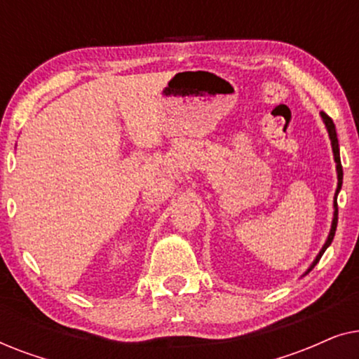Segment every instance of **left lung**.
Returning a JSON list of instances; mask_svg holds the SVG:
<instances>
[{"mask_svg":"<svg viewBox=\"0 0 359 359\" xmlns=\"http://www.w3.org/2000/svg\"><path fill=\"white\" fill-rule=\"evenodd\" d=\"M322 114V119L323 122H325L327 126V130H328V135H330V140H332V149H333V155H335V161H337V171H338V188H337V193H335V203H333V205H335V212H333V222H332V230H330V235H328V240L325 242V245H323V248L320 250V253L317 255L316 262L312 263V266L309 268V271L316 266V264L318 263V259L322 258V255L325 250L328 248V245L332 243L333 237H335V230H337V222H338V204H337V196H338V191L341 189V183H343V168H341V161H340V147H338V139H337V130H335V124H333L332 117L327 116L325 112H320ZM307 271V273H309Z\"/></svg>","mask_w":359,"mask_h":359,"instance_id":"8db88e82","label":"left lung"}]
</instances>
